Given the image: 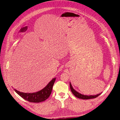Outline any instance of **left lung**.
Returning <instances> with one entry per match:
<instances>
[{
    "label": "left lung",
    "mask_w": 120,
    "mask_h": 120,
    "mask_svg": "<svg viewBox=\"0 0 120 120\" xmlns=\"http://www.w3.org/2000/svg\"><path fill=\"white\" fill-rule=\"evenodd\" d=\"M70 88L71 90V91L72 93L74 94V95L76 97H77L79 99H83V100H88V99H94V98H96L97 97L100 95L101 93L100 94H98L97 95H83V94H82L81 93H79L78 92L77 90H75V89H74L73 87L72 86L71 83L70 82Z\"/></svg>",
    "instance_id": "left-lung-1"
}]
</instances>
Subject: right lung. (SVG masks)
Listing matches in <instances>:
<instances>
[{
	"instance_id": "obj_1",
	"label": "right lung",
	"mask_w": 120,
	"mask_h": 120,
	"mask_svg": "<svg viewBox=\"0 0 120 120\" xmlns=\"http://www.w3.org/2000/svg\"><path fill=\"white\" fill-rule=\"evenodd\" d=\"M56 79V78L52 79L44 88L37 92L32 93H23L15 89H14V90L18 95L30 102L40 103L46 100L50 95Z\"/></svg>"
}]
</instances>
